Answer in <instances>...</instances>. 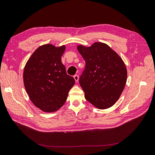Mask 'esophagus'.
Returning <instances> with one entry per match:
<instances>
[{
	"label": "esophagus",
	"mask_w": 155,
	"mask_h": 155,
	"mask_svg": "<svg viewBox=\"0 0 155 155\" xmlns=\"http://www.w3.org/2000/svg\"><path fill=\"white\" fill-rule=\"evenodd\" d=\"M74 80H75V81H76V82H77L78 81V76L77 74H75V75H74Z\"/></svg>",
	"instance_id": "obj_1"
}]
</instances>
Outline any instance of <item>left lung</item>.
Returning a JSON list of instances; mask_svg holds the SVG:
<instances>
[{
  "label": "left lung",
  "instance_id": "8db88e82",
  "mask_svg": "<svg viewBox=\"0 0 155 155\" xmlns=\"http://www.w3.org/2000/svg\"><path fill=\"white\" fill-rule=\"evenodd\" d=\"M77 48L86 62L79 79L86 100L99 109H106L118 101L127 81L124 61L107 44L96 42Z\"/></svg>",
  "mask_w": 155,
  "mask_h": 155
}]
</instances>
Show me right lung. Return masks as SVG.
Returning a JSON list of instances; mask_svg holds the SVG:
<instances>
[{
    "label": "right lung",
    "instance_id": "1",
    "mask_svg": "<svg viewBox=\"0 0 155 155\" xmlns=\"http://www.w3.org/2000/svg\"><path fill=\"white\" fill-rule=\"evenodd\" d=\"M65 46L46 44L35 50L23 70V83L29 99L42 111L53 113L64 105L75 83L61 63Z\"/></svg>",
    "mask_w": 155,
    "mask_h": 155
}]
</instances>
